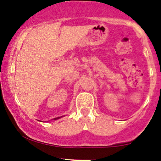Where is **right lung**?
I'll return each mask as SVG.
<instances>
[{
    "label": "right lung",
    "instance_id": "obj_1",
    "mask_svg": "<svg viewBox=\"0 0 161 161\" xmlns=\"http://www.w3.org/2000/svg\"><path fill=\"white\" fill-rule=\"evenodd\" d=\"M59 118H60V116L57 117V118H54V119H59Z\"/></svg>",
    "mask_w": 161,
    "mask_h": 161
}]
</instances>
